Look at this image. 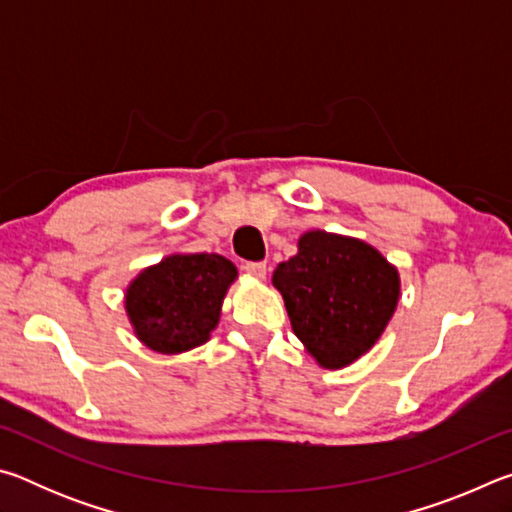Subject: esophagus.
Masks as SVG:
<instances>
[{
    "label": "esophagus",
    "mask_w": 512,
    "mask_h": 512,
    "mask_svg": "<svg viewBox=\"0 0 512 512\" xmlns=\"http://www.w3.org/2000/svg\"><path fill=\"white\" fill-rule=\"evenodd\" d=\"M244 271L248 275H253L255 280H264V277H266V264L264 262H248L244 266Z\"/></svg>",
    "instance_id": "34e87169"
}]
</instances>
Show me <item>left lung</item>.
Masks as SVG:
<instances>
[{
    "label": "left lung",
    "mask_w": 512,
    "mask_h": 512,
    "mask_svg": "<svg viewBox=\"0 0 512 512\" xmlns=\"http://www.w3.org/2000/svg\"><path fill=\"white\" fill-rule=\"evenodd\" d=\"M273 287L305 350L318 366L336 370L384 334L400 300V273L366 241L309 230L298 253L277 264Z\"/></svg>",
    "instance_id": "1"
}]
</instances>
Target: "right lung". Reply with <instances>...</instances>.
Listing matches in <instances>:
<instances>
[{"mask_svg": "<svg viewBox=\"0 0 512 512\" xmlns=\"http://www.w3.org/2000/svg\"><path fill=\"white\" fill-rule=\"evenodd\" d=\"M237 268L216 253H176L128 284L126 314L135 336L160 354H180L210 341Z\"/></svg>", "mask_w": 512, "mask_h": 512, "instance_id": "1", "label": "right lung"}]
</instances>
